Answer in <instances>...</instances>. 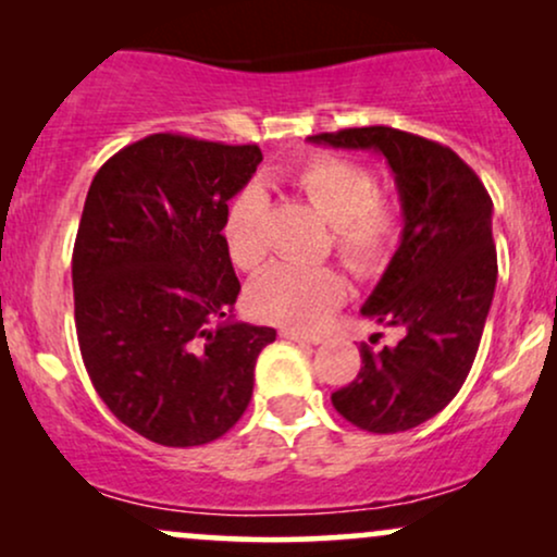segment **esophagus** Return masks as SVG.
Returning a JSON list of instances; mask_svg holds the SVG:
<instances>
[{
	"instance_id": "1",
	"label": "esophagus",
	"mask_w": 557,
	"mask_h": 557,
	"mask_svg": "<svg viewBox=\"0 0 557 557\" xmlns=\"http://www.w3.org/2000/svg\"><path fill=\"white\" fill-rule=\"evenodd\" d=\"M280 335H283L285 341H293V343H306V345L322 343V337H319V335H311V332H300V330H290V327L280 330Z\"/></svg>"
}]
</instances>
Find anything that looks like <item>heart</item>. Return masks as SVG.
<instances>
[{
  "mask_svg": "<svg viewBox=\"0 0 557 557\" xmlns=\"http://www.w3.org/2000/svg\"><path fill=\"white\" fill-rule=\"evenodd\" d=\"M298 190L330 222L332 248L359 277L385 270L400 238V212L376 194V177L345 157H311L293 175ZM267 198L257 188L230 201L222 240L238 270L253 272L267 259ZM345 298V277L330 264H277L248 287V306L267 322L309 330Z\"/></svg>",
  "mask_w": 557,
  "mask_h": 557,
  "instance_id": "heart-1",
  "label": "heart"
}]
</instances>
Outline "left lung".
<instances>
[{
  "label": "left lung",
  "instance_id": "1",
  "mask_svg": "<svg viewBox=\"0 0 557 557\" xmlns=\"http://www.w3.org/2000/svg\"><path fill=\"white\" fill-rule=\"evenodd\" d=\"M309 140L380 151L395 175L400 246L361 314L403 337L382 350L361 345L359 374L332 406L359 430H413L456 398L476 359L497 283L492 198L456 151L413 133L372 125Z\"/></svg>",
  "mask_w": 557,
  "mask_h": 557
}]
</instances>
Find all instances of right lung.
<instances>
[{
	"label": "right lung",
	"mask_w": 557,
	"mask_h": 557,
	"mask_svg": "<svg viewBox=\"0 0 557 557\" xmlns=\"http://www.w3.org/2000/svg\"><path fill=\"white\" fill-rule=\"evenodd\" d=\"M259 162L257 144L154 133L107 159L88 188L73 248L81 356L107 408L157 445L233 430L277 337L233 319L240 283L222 240L227 201Z\"/></svg>",
	"instance_id": "1"
}]
</instances>
